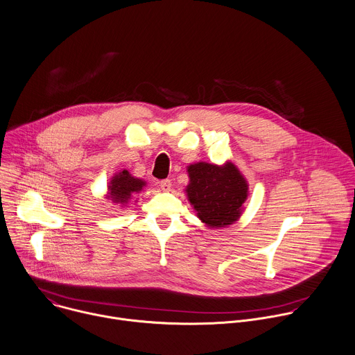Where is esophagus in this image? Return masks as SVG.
Instances as JSON below:
<instances>
[{
  "label": "esophagus",
  "instance_id": "34e87169",
  "mask_svg": "<svg viewBox=\"0 0 355 355\" xmlns=\"http://www.w3.org/2000/svg\"><path fill=\"white\" fill-rule=\"evenodd\" d=\"M160 188H162L164 192L171 191V181H170V180H163V181H160Z\"/></svg>",
  "mask_w": 355,
  "mask_h": 355
}]
</instances>
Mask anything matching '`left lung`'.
Listing matches in <instances>:
<instances>
[{
	"instance_id": "8db88e82",
	"label": "left lung",
	"mask_w": 355,
	"mask_h": 355,
	"mask_svg": "<svg viewBox=\"0 0 355 355\" xmlns=\"http://www.w3.org/2000/svg\"><path fill=\"white\" fill-rule=\"evenodd\" d=\"M189 184L187 198L196 216L210 228L228 227L239 221L250 195V185L231 162L211 164L198 162L187 167Z\"/></svg>"
}]
</instances>
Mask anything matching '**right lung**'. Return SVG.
Masks as SVG:
<instances>
[{
    "label": "right lung",
    "instance_id": "right-lung-1",
    "mask_svg": "<svg viewBox=\"0 0 355 355\" xmlns=\"http://www.w3.org/2000/svg\"><path fill=\"white\" fill-rule=\"evenodd\" d=\"M146 187V181L131 175L128 170H121L115 173L107 185L105 198L112 203H120L121 206L128 205L132 195L139 193Z\"/></svg>",
    "mask_w": 355,
    "mask_h": 355
}]
</instances>
